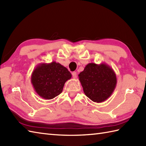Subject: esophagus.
<instances>
[{
  "label": "esophagus",
  "instance_id": "1",
  "mask_svg": "<svg viewBox=\"0 0 146 146\" xmlns=\"http://www.w3.org/2000/svg\"><path fill=\"white\" fill-rule=\"evenodd\" d=\"M72 76H73V78H76V77H77L76 72H73V73H72Z\"/></svg>",
  "mask_w": 146,
  "mask_h": 146
}]
</instances>
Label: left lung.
Wrapping results in <instances>:
<instances>
[{"label": "left lung", "instance_id": "8db88e82", "mask_svg": "<svg viewBox=\"0 0 146 146\" xmlns=\"http://www.w3.org/2000/svg\"><path fill=\"white\" fill-rule=\"evenodd\" d=\"M78 77L86 97L97 103L107 100L116 87V74L105 63H88Z\"/></svg>", "mask_w": 146, "mask_h": 146}]
</instances>
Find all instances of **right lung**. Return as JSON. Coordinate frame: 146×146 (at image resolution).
Here are the masks:
<instances>
[{"mask_svg":"<svg viewBox=\"0 0 146 146\" xmlns=\"http://www.w3.org/2000/svg\"><path fill=\"white\" fill-rule=\"evenodd\" d=\"M71 74L59 63H40L34 69L31 81L39 97L51 100L63 91L64 83L71 79Z\"/></svg>","mask_w":146,"mask_h":146,"instance_id":"1","label":"right lung"}]
</instances>
